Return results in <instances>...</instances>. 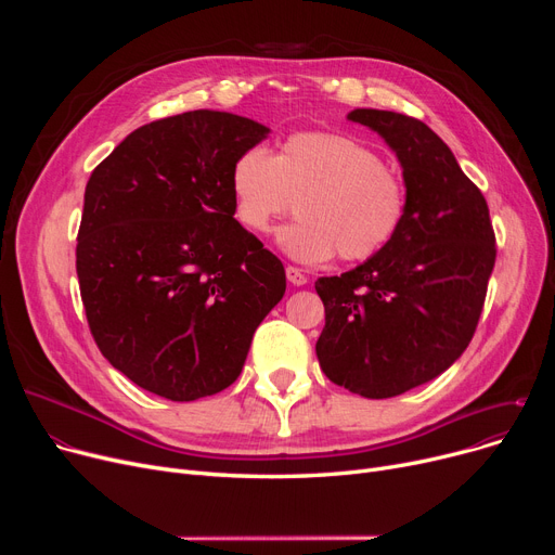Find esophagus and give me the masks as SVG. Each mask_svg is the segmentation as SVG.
Instances as JSON below:
<instances>
[{"mask_svg": "<svg viewBox=\"0 0 555 555\" xmlns=\"http://www.w3.org/2000/svg\"><path fill=\"white\" fill-rule=\"evenodd\" d=\"M285 276H287V281H289V283L297 285V287L308 283V276H306L299 268H295V266H287V268H285Z\"/></svg>", "mask_w": 555, "mask_h": 555, "instance_id": "esophagus-1", "label": "esophagus"}]
</instances>
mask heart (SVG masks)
Segmentation results:
<instances>
[{"instance_id": "1", "label": "heart", "mask_w": 555, "mask_h": 555, "mask_svg": "<svg viewBox=\"0 0 555 555\" xmlns=\"http://www.w3.org/2000/svg\"><path fill=\"white\" fill-rule=\"evenodd\" d=\"M231 204L238 222L270 233L297 199L293 224L279 231V247L306 266L337 251L366 260L389 247L406 218V184L366 143L337 132H295L276 155L262 145L243 151L231 166Z\"/></svg>"}]
</instances>
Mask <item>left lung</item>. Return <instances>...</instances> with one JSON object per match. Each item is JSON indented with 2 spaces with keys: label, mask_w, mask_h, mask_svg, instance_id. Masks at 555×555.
I'll return each mask as SVG.
<instances>
[{
  "label": "left lung",
  "mask_w": 555,
  "mask_h": 555,
  "mask_svg": "<svg viewBox=\"0 0 555 555\" xmlns=\"http://www.w3.org/2000/svg\"><path fill=\"white\" fill-rule=\"evenodd\" d=\"M346 119L396 153L406 218L380 254L317 279L326 326L314 348L331 383L393 398L434 380L468 348L498 249L481 191L439 134L389 109L358 107Z\"/></svg>",
  "instance_id": "left-lung-1"
}]
</instances>
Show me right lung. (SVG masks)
I'll return each instance as SVG.
<instances>
[{
  "instance_id": "obj_1",
  "label": "right lung",
  "mask_w": 555,
  "mask_h": 555,
  "mask_svg": "<svg viewBox=\"0 0 555 555\" xmlns=\"http://www.w3.org/2000/svg\"><path fill=\"white\" fill-rule=\"evenodd\" d=\"M270 128L193 109L130 132L92 172L76 247L103 358L155 396L191 402L236 383L285 295L283 262L233 218L231 166Z\"/></svg>"
}]
</instances>
